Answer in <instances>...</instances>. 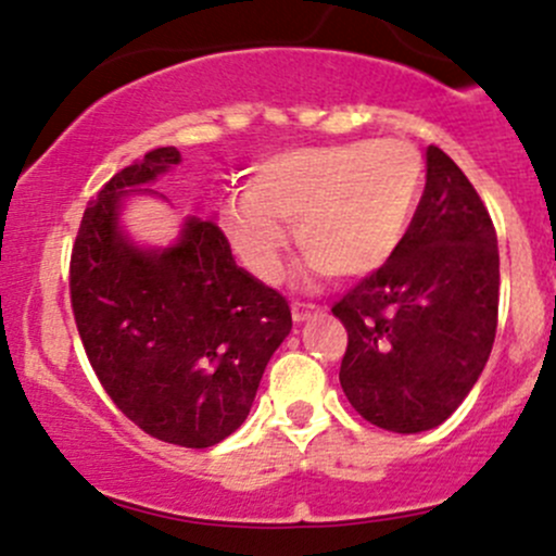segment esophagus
Masks as SVG:
<instances>
[{"label":"esophagus","mask_w":556,"mask_h":556,"mask_svg":"<svg viewBox=\"0 0 556 556\" xmlns=\"http://www.w3.org/2000/svg\"><path fill=\"white\" fill-rule=\"evenodd\" d=\"M290 312H293V320L295 323H304V320H309V317H317V315H323V306H317V304H301V301H295L293 306H290Z\"/></svg>","instance_id":"34e87169"}]
</instances>
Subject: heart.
<instances>
[{
    "label": "heart",
    "mask_w": 556,
    "mask_h": 556,
    "mask_svg": "<svg viewBox=\"0 0 556 556\" xmlns=\"http://www.w3.org/2000/svg\"><path fill=\"white\" fill-rule=\"evenodd\" d=\"M424 195L421 154L404 141H350L274 154L228 203L223 228L239 261L277 282L299 223V244L320 274L371 277L407 239Z\"/></svg>",
    "instance_id": "heart-1"
}]
</instances>
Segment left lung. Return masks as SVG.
Returning a JSON list of instances; mask_svg holds the SVG:
<instances>
[{"instance_id": "1", "label": "left lung", "mask_w": 556, "mask_h": 556, "mask_svg": "<svg viewBox=\"0 0 556 556\" xmlns=\"http://www.w3.org/2000/svg\"><path fill=\"white\" fill-rule=\"evenodd\" d=\"M497 304L492 217L459 165L429 147L407 239L331 309L348 328L339 382L355 413L396 434L440 427L486 366Z\"/></svg>"}]
</instances>
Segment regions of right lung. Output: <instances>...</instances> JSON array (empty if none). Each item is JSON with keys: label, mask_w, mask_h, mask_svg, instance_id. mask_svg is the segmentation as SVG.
<instances>
[{"label": "right lung", "mask_w": 556, "mask_h": 556, "mask_svg": "<svg viewBox=\"0 0 556 556\" xmlns=\"http://www.w3.org/2000/svg\"><path fill=\"white\" fill-rule=\"evenodd\" d=\"M181 163L160 147L118 170L86 206L70 261L80 342L102 388L163 443L208 448L250 415L274 350L293 328L288 301L252 277L214 219L185 217L176 241L141 244L122 214Z\"/></svg>", "instance_id": "add662e5"}]
</instances>
